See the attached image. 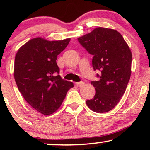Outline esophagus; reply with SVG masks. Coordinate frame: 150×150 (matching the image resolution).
<instances>
[{
    "label": "esophagus",
    "mask_w": 150,
    "mask_h": 150,
    "mask_svg": "<svg viewBox=\"0 0 150 150\" xmlns=\"http://www.w3.org/2000/svg\"><path fill=\"white\" fill-rule=\"evenodd\" d=\"M84 82H79V83H76V85L77 86V87H83V86L84 85Z\"/></svg>",
    "instance_id": "34e87169"
}]
</instances>
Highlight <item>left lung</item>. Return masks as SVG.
Returning <instances> with one entry per match:
<instances>
[{
  "mask_svg": "<svg viewBox=\"0 0 150 150\" xmlns=\"http://www.w3.org/2000/svg\"><path fill=\"white\" fill-rule=\"evenodd\" d=\"M78 40L93 56L94 70L101 72L100 81L91 83L96 94L93 98L86 101L87 105L96 112L110 111L119 103L130 80V49L122 35L112 28L98 27Z\"/></svg>",
  "mask_w": 150,
  "mask_h": 150,
  "instance_id": "8db88e82",
  "label": "left lung"
}]
</instances>
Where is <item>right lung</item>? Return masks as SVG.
<instances>
[{"mask_svg": "<svg viewBox=\"0 0 150 150\" xmlns=\"http://www.w3.org/2000/svg\"><path fill=\"white\" fill-rule=\"evenodd\" d=\"M70 38L48 41L32 39L18 49L13 75L18 89L34 109L45 115L60 107L73 83L61 79L57 56L66 48Z\"/></svg>", "mask_w": 150, "mask_h": 150, "instance_id": "obj_1", "label": "right lung"}]
</instances>
